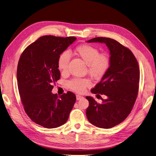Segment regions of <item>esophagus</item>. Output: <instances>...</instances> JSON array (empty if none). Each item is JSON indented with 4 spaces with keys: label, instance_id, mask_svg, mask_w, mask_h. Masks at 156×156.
<instances>
[{
    "label": "esophagus",
    "instance_id": "34e87169",
    "mask_svg": "<svg viewBox=\"0 0 156 156\" xmlns=\"http://www.w3.org/2000/svg\"><path fill=\"white\" fill-rule=\"evenodd\" d=\"M76 100L77 101H78V100H80V99H81V98H83V97L82 96H81V95H76Z\"/></svg>",
    "mask_w": 156,
    "mask_h": 156
}]
</instances>
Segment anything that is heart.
Segmentation results:
<instances>
[{
    "label": "heart",
    "instance_id": "b5f03b06",
    "mask_svg": "<svg viewBox=\"0 0 156 156\" xmlns=\"http://www.w3.org/2000/svg\"><path fill=\"white\" fill-rule=\"evenodd\" d=\"M74 54L84 61L87 66V71L95 78H102L110 68L109 55L107 53H100L99 49L92 45H80L75 48ZM70 58L69 53L68 51H64L59 55L57 67L62 73L65 74L68 72ZM90 84V80L85 78H74L68 82L70 89L78 93L83 92L86 87Z\"/></svg>",
    "mask_w": 156,
    "mask_h": 156
}]
</instances>
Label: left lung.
I'll list each match as a JSON object with an SVG mask.
<instances>
[{
  "instance_id": "obj_1",
  "label": "left lung",
  "mask_w": 156,
  "mask_h": 156,
  "mask_svg": "<svg viewBox=\"0 0 156 156\" xmlns=\"http://www.w3.org/2000/svg\"><path fill=\"white\" fill-rule=\"evenodd\" d=\"M87 42L105 44L111 55L108 71L91 90L93 94L104 95L106 98H101L102 102L99 104L93 97H86L89 102L87 117L97 127L112 128L123 121L133 109L140 80L138 64L132 52L115 40L96 37Z\"/></svg>"
}]
</instances>
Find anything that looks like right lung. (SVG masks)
Here are the masks:
<instances>
[{
  "mask_svg": "<svg viewBox=\"0 0 156 156\" xmlns=\"http://www.w3.org/2000/svg\"><path fill=\"white\" fill-rule=\"evenodd\" d=\"M76 39L74 37H41L20 56L17 80L24 109L33 121L44 128L64 125L76 102V95L71 92L59 97L51 92L53 82L61 76L58 57Z\"/></svg>",
  "mask_w": 156,
  "mask_h": 156,
  "instance_id": "obj_1",
  "label": "right lung"
}]
</instances>
